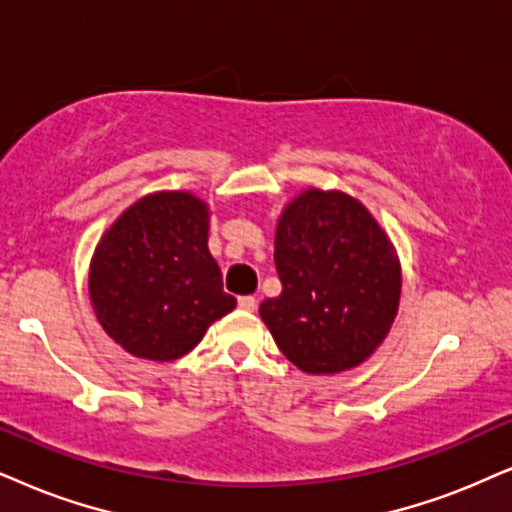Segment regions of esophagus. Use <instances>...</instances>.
I'll return each instance as SVG.
<instances>
[{"instance_id": "esophagus-1", "label": "esophagus", "mask_w": 512, "mask_h": 512, "mask_svg": "<svg viewBox=\"0 0 512 512\" xmlns=\"http://www.w3.org/2000/svg\"><path fill=\"white\" fill-rule=\"evenodd\" d=\"M238 307L245 309V312H255L257 300L252 295H243V297H238Z\"/></svg>"}]
</instances>
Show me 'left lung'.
Here are the masks:
<instances>
[{"mask_svg":"<svg viewBox=\"0 0 512 512\" xmlns=\"http://www.w3.org/2000/svg\"><path fill=\"white\" fill-rule=\"evenodd\" d=\"M283 290L260 316L290 364L312 375L357 368L383 345L401 297V264L387 231L345 191L304 189L276 224Z\"/></svg>","mask_w":512,"mask_h":512,"instance_id":"obj_1","label":"left lung"}]
</instances>
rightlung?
<instances>
[{
    "mask_svg": "<svg viewBox=\"0 0 512 512\" xmlns=\"http://www.w3.org/2000/svg\"><path fill=\"white\" fill-rule=\"evenodd\" d=\"M210 205L189 191L148 193L106 229L89 264L101 328L132 357L174 361L236 307L208 250Z\"/></svg>",
    "mask_w": 512,
    "mask_h": 512,
    "instance_id": "obj_1",
    "label": "right lung"
}]
</instances>
